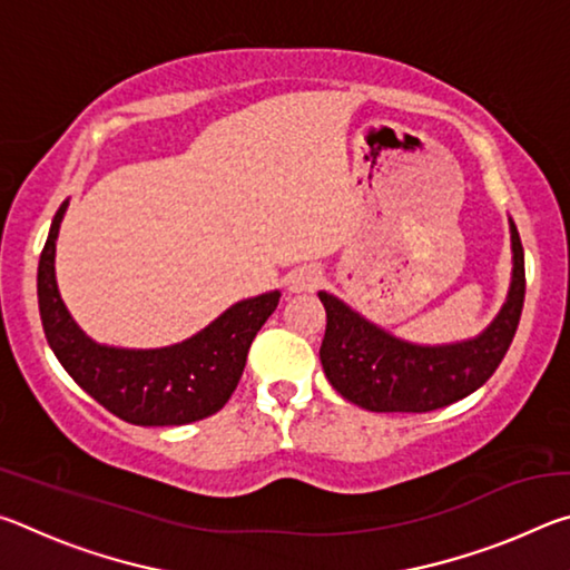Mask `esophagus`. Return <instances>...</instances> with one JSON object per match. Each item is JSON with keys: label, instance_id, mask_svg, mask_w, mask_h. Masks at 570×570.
I'll return each mask as SVG.
<instances>
[{"label": "esophagus", "instance_id": "esophagus-1", "mask_svg": "<svg viewBox=\"0 0 570 570\" xmlns=\"http://www.w3.org/2000/svg\"><path fill=\"white\" fill-rule=\"evenodd\" d=\"M320 282H322V274L316 272V268H296L294 274H288V278H286V286H288V292H294V294H302V292H314L316 286H320Z\"/></svg>", "mask_w": 570, "mask_h": 570}]
</instances>
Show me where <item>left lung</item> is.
<instances>
[{
	"instance_id": "left-lung-1",
	"label": "left lung",
	"mask_w": 570,
	"mask_h": 570,
	"mask_svg": "<svg viewBox=\"0 0 570 570\" xmlns=\"http://www.w3.org/2000/svg\"><path fill=\"white\" fill-rule=\"evenodd\" d=\"M513 240V282L500 314L475 340L420 346L402 342L352 312L340 298L320 292L326 308L322 366L332 387L370 412H432L482 387L513 342L525 298V262L518 228Z\"/></svg>"
}]
</instances>
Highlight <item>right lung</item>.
Returning a JSON list of instances; mask_svg holds the SVG:
<instances>
[{
    "label": "right lung",
    "mask_w": 570,
    "mask_h": 570,
    "mask_svg": "<svg viewBox=\"0 0 570 570\" xmlns=\"http://www.w3.org/2000/svg\"><path fill=\"white\" fill-rule=\"evenodd\" d=\"M67 200L57 210L37 268L45 336L67 374L105 410L140 428L188 424L216 414L244 374L248 346L278 306V292L238 302L204 332L163 350L95 344L67 312L55 282V240Z\"/></svg>",
    "instance_id": "add662e5"
}]
</instances>
